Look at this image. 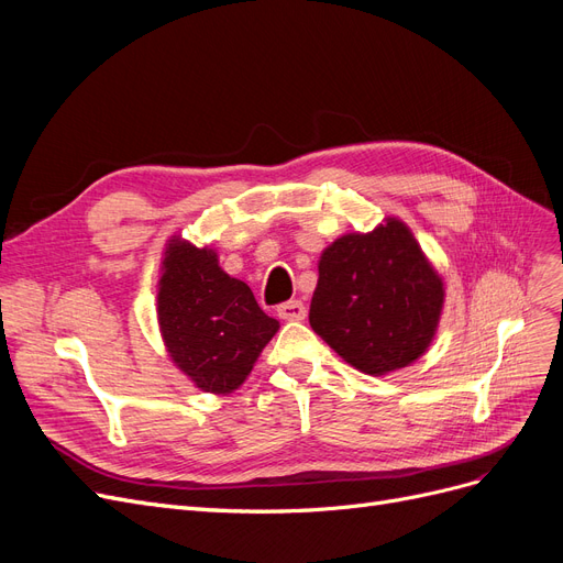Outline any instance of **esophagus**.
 Instances as JSON below:
<instances>
[{"instance_id":"obj_1","label":"esophagus","mask_w":563,"mask_h":563,"mask_svg":"<svg viewBox=\"0 0 563 563\" xmlns=\"http://www.w3.org/2000/svg\"><path fill=\"white\" fill-rule=\"evenodd\" d=\"M277 312L286 321H300V319H305V314H308V308H305L300 300H288V302L279 305Z\"/></svg>"}]
</instances>
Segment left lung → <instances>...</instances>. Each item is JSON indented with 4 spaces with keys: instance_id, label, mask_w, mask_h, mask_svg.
Wrapping results in <instances>:
<instances>
[{
    "instance_id": "1",
    "label": "left lung",
    "mask_w": 563,
    "mask_h": 563,
    "mask_svg": "<svg viewBox=\"0 0 563 563\" xmlns=\"http://www.w3.org/2000/svg\"><path fill=\"white\" fill-rule=\"evenodd\" d=\"M444 288L413 234L387 220L321 253L310 327L368 376L404 368L428 350Z\"/></svg>"
}]
</instances>
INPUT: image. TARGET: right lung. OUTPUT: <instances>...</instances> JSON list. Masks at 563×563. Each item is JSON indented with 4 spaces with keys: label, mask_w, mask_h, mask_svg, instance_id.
<instances>
[{
    "label": "right lung",
    "mask_w": 563,
    "mask_h": 563,
    "mask_svg": "<svg viewBox=\"0 0 563 563\" xmlns=\"http://www.w3.org/2000/svg\"><path fill=\"white\" fill-rule=\"evenodd\" d=\"M159 327L178 368L197 387L225 395L246 380L279 321L218 267L213 251L174 240L159 279Z\"/></svg>",
    "instance_id": "1"
}]
</instances>
